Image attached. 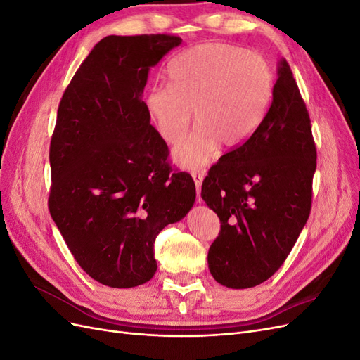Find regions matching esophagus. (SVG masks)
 I'll return each mask as SVG.
<instances>
[{
	"label": "esophagus",
	"mask_w": 360,
	"mask_h": 360,
	"mask_svg": "<svg viewBox=\"0 0 360 360\" xmlns=\"http://www.w3.org/2000/svg\"><path fill=\"white\" fill-rule=\"evenodd\" d=\"M192 179L195 181V186H197V193H198V201H200V189H201V183L204 180L205 172L204 171H192Z\"/></svg>",
	"instance_id": "1"
}]
</instances>
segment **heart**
Wrapping results in <instances>:
<instances>
[{
  "mask_svg": "<svg viewBox=\"0 0 360 360\" xmlns=\"http://www.w3.org/2000/svg\"><path fill=\"white\" fill-rule=\"evenodd\" d=\"M275 76L258 53L228 43H205L180 53L168 66V85L146 94L147 114L162 139L177 144L192 122L195 132L174 150L183 168H198L222 144L243 146L263 123Z\"/></svg>",
  "mask_w": 360,
  "mask_h": 360,
  "instance_id": "obj_1",
  "label": "heart"
}]
</instances>
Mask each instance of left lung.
<instances>
[{
	"instance_id": "left-lung-1",
	"label": "left lung",
	"mask_w": 360,
	"mask_h": 360,
	"mask_svg": "<svg viewBox=\"0 0 360 360\" xmlns=\"http://www.w3.org/2000/svg\"><path fill=\"white\" fill-rule=\"evenodd\" d=\"M315 168L307 105L281 60L263 123L202 181L201 197L221 221L209 249L210 274L219 284L255 287L284 264L311 213Z\"/></svg>"
}]
</instances>
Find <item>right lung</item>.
Wrapping results in <instances>:
<instances>
[{
    "label": "right lung",
    "instance_id": "1",
    "mask_svg": "<svg viewBox=\"0 0 360 360\" xmlns=\"http://www.w3.org/2000/svg\"><path fill=\"white\" fill-rule=\"evenodd\" d=\"M180 43L171 34L102 39L58 105L49 213L76 263L108 287L153 278L158 234L186 216L197 195L188 172H172L143 101L150 68Z\"/></svg>",
    "mask_w": 360,
    "mask_h": 360
}]
</instances>
